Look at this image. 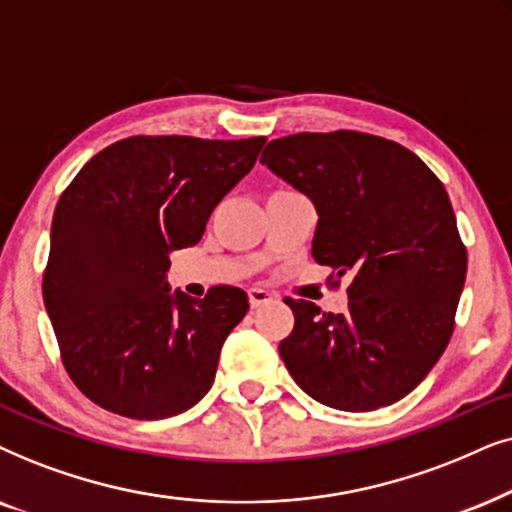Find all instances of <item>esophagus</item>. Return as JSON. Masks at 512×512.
I'll return each instance as SVG.
<instances>
[{
    "label": "esophagus",
    "instance_id": "34e87169",
    "mask_svg": "<svg viewBox=\"0 0 512 512\" xmlns=\"http://www.w3.org/2000/svg\"><path fill=\"white\" fill-rule=\"evenodd\" d=\"M248 302H250L252 309H257V306L271 302V295H269L267 290H262V288H250L248 290Z\"/></svg>",
    "mask_w": 512,
    "mask_h": 512
}]
</instances>
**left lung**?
I'll use <instances>...</instances> for the list:
<instances>
[{
  "label": "left lung",
  "instance_id": "obj_1",
  "mask_svg": "<svg viewBox=\"0 0 512 512\" xmlns=\"http://www.w3.org/2000/svg\"><path fill=\"white\" fill-rule=\"evenodd\" d=\"M264 166L318 210L313 260L332 288L349 276V311L285 297L295 327L278 344L318 403L370 412L398 403L445 353L468 255L447 189L410 149L360 131L271 140Z\"/></svg>",
  "mask_w": 512,
  "mask_h": 512
}]
</instances>
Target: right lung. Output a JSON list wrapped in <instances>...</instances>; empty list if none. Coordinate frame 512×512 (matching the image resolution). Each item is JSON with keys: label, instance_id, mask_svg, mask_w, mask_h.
Segmentation results:
<instances>
[{"label": "right lung", "instance_id": "right-lung-1", "mask_svg": "<svg viewBox=\"0 0 512 512\" xmlns=\"http://www.w3.org/2000/svg\"><path fill=\"white\" fill-rule=\"evenodd\" d=\"M264 142L133 135L95 154L60 196L44 304L67 374L102 410L166 419L213 386L248 297L234 285L170 295L168 252L201 241Z\"/></svg>", "mask_w": 512, "mask_h": 512}]
</instances>
